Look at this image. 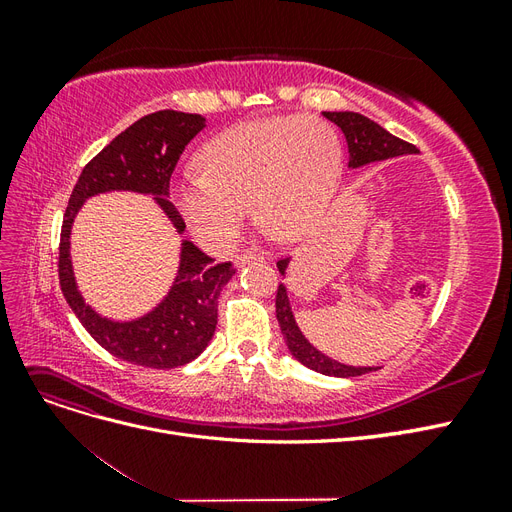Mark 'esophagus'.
<instances>
[{
    "mask_svg": "<svg viewBox=\"0 0 512 512\" xmlns=\"http://www.w3.org/2000/svg\"><path fill=\"white\" fill-rule=\"evenodd\" d=\"M262 260H265V258L258 256V254H250V252H247V254H239V256L235 258V265H237L239 269H243L245 265H252V262H262Z\"/></svg>",
    "mask_w": 512,
    "mask_h": 512,
    "instance_id": "34e87169",
    "label": "esophagus"
}]
</instances>
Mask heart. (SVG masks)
I'll return each instance as SVG.
<instances>
[{
  "label": "heart",
  "mask_w": 512,
  "mask_h": 512,
  "mask_svg": "<svg viewBox=\"0 0 512 512\" xmlns=\"http://www.w3.org/2000/svg\"><path fill=\"white\" fill-rule=\"evenodd\" d=\"M200 168L173 188L175 209L198 243L226 250L247 207L271 237L294 241L329 203L342 173V145L316 117L243 121L211 138Z\"/></svg>",
  "instance_id": "b5f03b06"
}]
</instances>
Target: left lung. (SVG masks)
<instances>
[{
	"mask_svg": "<svg viewBox=\"0 0 512 512\" xmlns=\"http://www.w3.org/2000/svg\"><path fill=\"white\" fill-rule=\"evenodd\" d=\"M329 121L344 132L346 143H348V168H363L374 162H384L391 158L410 156V153H418V149L401 138L386 132L376 121L361 113L352 111H333V113H322ZM290 265V258L277 262V269L286 277ZM275 314L277 322H280V329L284 335V342L290 350V354L307 369L318 371L324 376H335V378H350V376H363L369 371H376L378 367H354L339 363L331 356L320 352L314 344H309V339L301 333L297 318L292 314L290 299H288V288L286 284H280L277 288V299H275Z\"/></svg>",
	"mask_w": 512,
	"mask_h": 512,
	"instance_id": "8db88e82",
	"label": "left lung"
}]
</instances>
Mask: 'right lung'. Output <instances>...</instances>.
<instances>
[{"mask_svg": "<svg viewBox=\"0 0 512 512\" xmlns=\"http://www.w3.org/2000/svg\"><path fill=\"white\" fill-rule=\"evenodd\" d=\"M205 126L203 115L181 111L141 117L83 168L68 200L59 243L61 292L87 333L104 350L132 365L173 369L203 354L218 324V297L235 269L230 262L215 265L192 241L181 239L179 267L164 297L136 318H108L85 301L76 284L70 254L72 226L89 198L132 192L151 196L177 235H183L185 222L168 200V181L185 145Z\"/></svg>", "mask_w": 512, "mask_h": 512, "instance_id": "right-lung-1", "label": "right lung"}]
</instances>
